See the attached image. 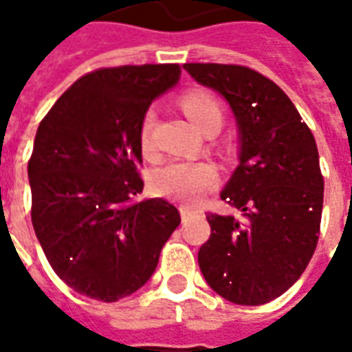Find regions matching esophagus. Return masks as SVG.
I'll list each match as a JSON object with an SVG mask.
<instances>
[{
  "label": "esophagus",
  "instance_id": "obj_1",
  "mask_svg": "<svg viewBox=\"0 0 352 352\" xmlns=\"http://www.w3.org/2000/svg\"><path fill=\"white\" fill-rule=\"evenodd\" d=\"M199 212H201V210L193 208V206H186V204H182V206H181V217H182V221L186 223V221H190V219H192V217H195V215H197Z\"/></svg>",
  "mask_w": 352,
  "mask_h": 352
}]
</instances>
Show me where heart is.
<instances>
[{"instance_id": "1", "label": "heart", "mask_w": 352, "mask_h": 352, "mask_svg": "<svg viewBox=\"0 0 352 352\" xmlns=\"http://www.w3.org/2000/svg\"><path fill=\"white\" fill-rule=\"evenodd\" d=\"M181 106L188 118L204 133H215L225 120L223 104L208 91H192L182 96ZM155 111L149 109L138 127V142L144 157H155ZM219 181V173L212 162L206 160H171L155 171L151 184L157 193L166 197L193 203L210 192Z\"/></svg>"}]
</instances>
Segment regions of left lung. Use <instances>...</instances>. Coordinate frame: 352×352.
<instances>
[{
    "mask_svg": "<svg viewBox=\"0 0 352 352\" xmlns=\"http://www.w3.org/2000/svg\"><path fill=\"white\" fill-rule=\"evenodd\" d=\"M225 96L241 135L239 166L221 199L241 217L208 214L199 250L206 283L237 305H263L300 279L316 250L323 175L314 135L272 80L245 65L184 63Z\"/></svg>",
    "mask_w": 352,
    "mask_h": 352,
    "instance_id": "left-lung-1",
    "label": "left lung"
}]
</instances>
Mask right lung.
I'll list each match as a JSON object with an SVG mask.
<instances>
[{"label": "right lung", "mask_w": 352, "mask_h": 352, "mask_svg": "<svg viewBox=\"0 0 352 352\" xmlns=\"http://www.w3.org/2000/svg\"><path fill=\"white\" fill-rule=\"evenodd\" d=\"M177 63L102 67L49 109L29 159L32 226L63 283L113 303L142 287L179 223L164 199L135 201L144 181L138 127Z\"/></svg>", "instance_id": "add662e5"}]
</instances>
